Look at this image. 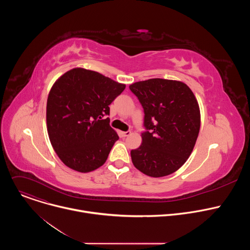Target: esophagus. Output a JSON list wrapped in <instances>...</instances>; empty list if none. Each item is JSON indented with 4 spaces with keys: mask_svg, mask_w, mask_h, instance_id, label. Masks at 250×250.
<instances>
[{
    "mask_svg": "<svg viewBox=\"0 0 250 250\" xmlns=\"http://www.w3.org/2000/svg\"><path fill=\"white\" fill-rule=\"evenodd\" d=\"M130 134V131H120V136L122 137H126Z\"/></svg>",
    "mask_w": 250,
    "mask_h": 250,
    "instance_id": "34e87169",
    "label": "esophagus"
}]
</instances>
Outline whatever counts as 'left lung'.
I'll return each instance as SVG.
<instances>
[{
  "label": "left lung",
  "mask_w": 250,
  "mask_h": 250,
  "mask_svg": "<svg viewBox=\"0 0 250 250\" xmlns=\"http://www.w3.org/2000/svg\"><path fill=\"white\" fill-rule=\"evenodd\" d=\"M145 111V126L131 161L144 174L159 178L179 169L191 155L199 135L201 113L192 90L181 81L148 79L129 85Z\"/></svg>",
  "instance_id": "1"
}]
</instances>
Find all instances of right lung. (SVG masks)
<instances>
[{
    "label": "right lung",
    "instance_id": "add662e5",
    "mask_svg": "<svg viewBox=\"0 0 250 250\" xmlns=\"http://www.w3.org/2000/svg\"><path fill=\"white\" fill-rule=\"evenodd\" d=\"M125 85L99 72L73 68L52 85L46 104V125L51 146L70 169L88 173L101 167L119 139L103 120L109 105Z\"/></svg>",
    "mask_w": 250,
    "mask_h": 250
}]
</instances>
